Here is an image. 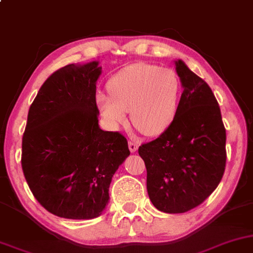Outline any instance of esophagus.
Here are the masks:
<instances>
[{
    "label": "esophagus",
    "mask_w": 253,
    "mask_h": 253,
    "mask_svg": "<svg viewBox=\"0 0 253 253\" xmlns=\"http://www.w3.org/2000/svg\"><path fill=\"white\" fill-rule=\"evenodd\" d=\"M128 147H129V150L130 153H135V151L137 150V143L135 142V141H129L128 142Z\"/></svg>",
    "instance_id": "1"
}]
</instances>
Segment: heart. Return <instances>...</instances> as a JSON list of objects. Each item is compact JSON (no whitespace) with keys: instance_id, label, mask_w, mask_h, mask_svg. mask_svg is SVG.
I'll return each instance as SVG.
<instances>
[{"instance_id":"obj_1","label":"heart","mask_w":253,"mask_h":253,"mask_svg":"<svg viewBox=\"0 0 253 253\" xmlns=\"http://www.w3.org/2000/svg\"><path fill=\"white\" fill-rule=\"evenodd\" d=\"M110 96L98 93L99 112L112 128L130 121L141 133L156 136L163 133L176 117L181 82L171 68L139 62L125 67L111 77Z\"/></svg>"}]
</instances>
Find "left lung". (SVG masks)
<instances>
[{"label": "left lung", "instance_id": "left-lung-1", "mask_svg": "<svg viewBox=\"0 0 253 253\" xmlns=\"http://www.w3.org/2000/svg\"><path fill=\"white\" fill-rule=\"evenodd\" d=\"M181 93L176 117L157 139L139 147L151 203L164 213H185L203 204L224 173L225 128L210 85L176 61Z\"/></svg>", "mask_w": 253, "mask_h": 253}]
</instances>
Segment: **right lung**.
<instances>
[{
	"instance_id": "add662e5",
	"label": "right lung",
	"mask_w": 253,
	"mask_h": 253,
	"mask_svg": "<svg viewBox=\"0 0 253 253\" xmlns=\"http://www.w3.org/2000/svg\"><path fill=\"white\" fill-rule=\"evenodd\" d=\"M98 62L54 72L29 110L22 169L38 203L56 216L89 220L109 204L112 177L129 156L126 137L99 128Z\"/></svg>"
}]
</instances>
